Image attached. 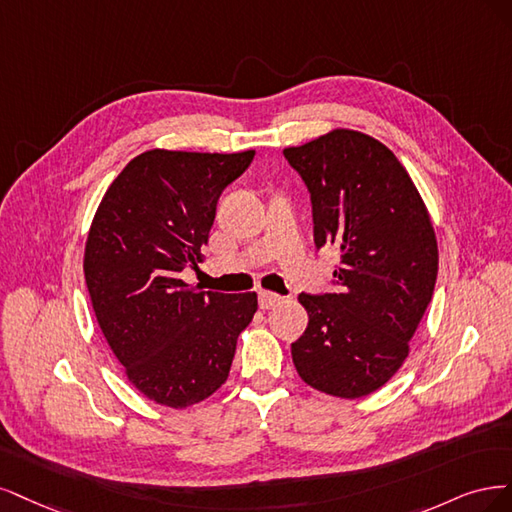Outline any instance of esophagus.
Masks as SVG:
<instances>
[{"label":"esophagus","instance_id":"obj_1","mask_svg":"<svg viewBox=\"0 0 512 512\" xmlns=\"http://www.w3.org/2000/svg\"><path fill=\"white\" fill-rule=\"evenodd\" d=\"M280 302H283V298H280L278 293H272V291H259V308H261V310H270V308L278 306Z\"/></svg>","mask_w":512,"mask_h":512}]
</instances>
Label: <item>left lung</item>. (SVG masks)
<instances>
[{"label":"left lung","instance_id":"left-lung-1","mask_svg":"<svg viewBox=\"0 0 512 512\" xmlns=\"http://www.w3.org/2000/svg\"><path fill=\"white\" fill-rule=\"evenodd\" d=\"M310 191L317 249L334 244V293H300L306 332L291 344L302 381L357 400L381 389L408 357L438 276L430 214L389 148L334 129L285 148Z\"/></svg>","mask_w":512,"mask_h":512}]
</instances>
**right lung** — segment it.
Returning <instances> with one entry per match:
<instances>
[{
	"label": "right lung",
	"mask_w": 512,
	"mask_h": 512,
	"mask_svg": "<svg viewBox=\"0 0 512 512\" xmlns=\"http://www.w3.org/2000/svg\"><path fill=\"white\" fill-rule=\"evenodd\" d=\"M253 157L153 148L112 180L93 217L85 280L97 323L129 383L161 406L210 398L257 310V293L202 291L180 278L202 261L219 197Z\"/></svg>",
	"instance_id": "obj_1"
}]
</instances>
